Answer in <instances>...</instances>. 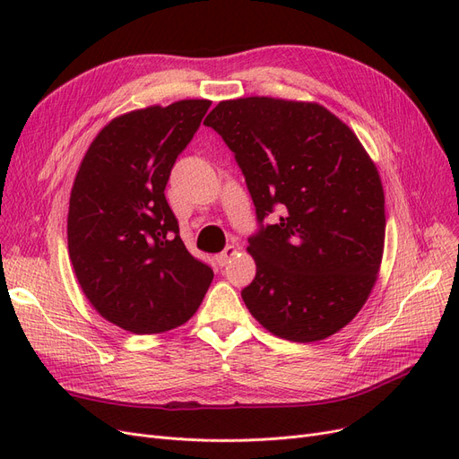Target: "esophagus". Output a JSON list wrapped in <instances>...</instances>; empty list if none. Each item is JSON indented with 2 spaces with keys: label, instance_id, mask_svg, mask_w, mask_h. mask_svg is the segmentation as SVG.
Masks as SVG:
<instances>
[{
  "label": "esophagus",
  "instance_id": "34e87169",
  "mask_svg": "<svg viewBox=\"0 0 459 459\" xmlns=\"http://www.w3.org/2000/svg\"><path fill=\"white\" fill-rule=\"evenodd\" d=\"M235 255H238V248H235L233 245L226 247L224 251H221V253L218 255V264H220V266H226V264H228Z\"/></svg>",
  "mask_w": 459,
  "mask_h": 459
}]
</instances>
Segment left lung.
<instances>
[{
    "mask_svg": "<svg viewBox=\"0 0 459 459\" xmlns=\"http://www.w3.org/2000/svg\"><path fill=\"white\" fill-rule=\"evenodd\" d=\"M235 152L262 220L241 290L256 322L293 342L335 335L362 310L385 248V191L356 134L319 103L280 97L220 101L204 120Z\"/></svg>",
    "mask_w": 459,
    "mask_h": 459,
    "instance_id": "left-lung-1",
    "label": "left lung"
}]
</instances>
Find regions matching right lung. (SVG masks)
<instances>
[{"instance_id": "right-lung-1", "label": "right lung", "mask_w": 459, "mask_h": 459, "mask_svg": "<svg viewBox=\"0 0 459 459\" xmlns=\"http://www.w3.org/2000/svg\"><path fill=\"white\" fill-rule=\"evenodd\" d=\"M212 101L151 105L95 135L68 203V256L91 307L135 335L197 312L214 272L191 256L166 203L170 170Z\"/></svg>"}]
</instances>
